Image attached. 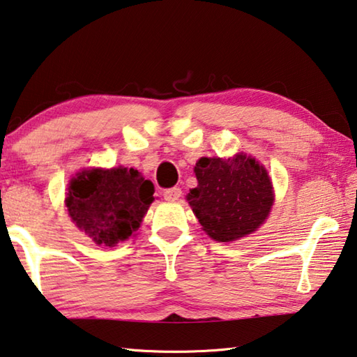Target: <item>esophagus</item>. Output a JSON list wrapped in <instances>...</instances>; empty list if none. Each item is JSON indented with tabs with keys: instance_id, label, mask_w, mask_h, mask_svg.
Here are the masks:
<instances>
[{
	"instance_id": "1",
	"label": "esophagus",
	"mask_w": 357,
	"mask_h": 357,
	"mask_svg": "<svg viewBox=\"0 0 357 357\" xmlns=\"http://www.w3.org/2000/svg\"><path fill=\"white\" fill-rule=\"evenodd\" d=\"M181 193H183V192H181L179 187H172V189L164 190V198L168 202H176V200H179Z\"/></svg>"
}]
</instances>
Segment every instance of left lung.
Listing matches in <instances>:
<instances>
[{
    "label": "left lung",
    "mask_w": 357,
    "mask_h": 357,
    "mask_svg": "<svg viewBox=\"0 0 357 357\" xmlns=\"http://www.w3.org/2000/svg\"><path fill=\"white\" fill-rule=\"evenodd\" d=\"M198 185L187 195L193 214L211 238L229 243L255 231L274 203L273 183L255 157H202L195 165Z\"/></svg>",
    "instance_id": "obj_1"
}]
</instances>
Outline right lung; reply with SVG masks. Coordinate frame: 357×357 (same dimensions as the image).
<instances>
[{"label": "right lung", "instance_id": "1", "mask_svg": "<svg viewBox=\"0 0 357 357\" xmlns=\"http://www.w3.org/2000/svg\"><path fill=\"white\" fill-rule=\"evenodd\" d=\"M154 185L134 168H91L70 179L66 206L75 225L98 245L113 247L140 228Z\"/></svg>", "mask_w": 357, "mask_h": 357}]
</instances>
